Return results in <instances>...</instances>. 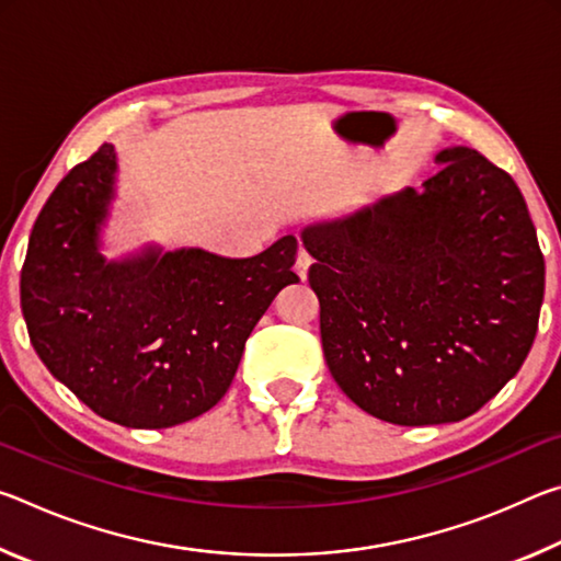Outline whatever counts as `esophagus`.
Wrapping results in <instances>:
<instances>
[{"label":"esophagus","mask_w":561,"mask_h":561,"mask_svg":"<svg viewBox=\"0 0 561 561\" xmlns=\"http://www.w3.org/2000/svg\"><path fill=\"white\" fill-rule=\"evenodd\" d=\"M309 267H311V257L304 250L297 252V262H294V272L299 274V279L309 277Z\"/></svg>","instance_id":"obj_1"}]
</instances>
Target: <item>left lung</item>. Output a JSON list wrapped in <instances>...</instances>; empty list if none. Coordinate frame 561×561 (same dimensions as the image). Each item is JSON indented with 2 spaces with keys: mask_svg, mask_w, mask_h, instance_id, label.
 I'll list each match as a JSON object with an SVG mask.
<instances>
[{
  "mask_svg": "<svg viewBox=\"0 0 561 561\" xmlns=\"http://www.w3.org/2000/svg\"><path fill=\"white\" fill-rule=\"evenodd\" d=\"M435 163L421 193L301 230L331 376L360 411L411 428L495 398L525 364L545 299L515 180L465 146Z\"/></svg>",
  "mask_w": 561,
  "mask_h": 561,
  "instance_id": "left-lung-1",
  "label": "left lung"
}]
</instances>
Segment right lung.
<instances>
[{
  "mask_svg": "<svg viewBox=\"0 0 561 561\" xmlns=\"http://www.w3.org/2000/svg\"><path fill=\"white\" fill-rule=\"evenodd\" d=\"M116 173L103 144L42 207L22 267L24 321L44 366L93 413L173 428L220 401L254 324L299 282L297 237L247 260L150 244L108 262L99 234Z\"/></svg>",
  "mask_w": 561,
  "mask_h": 561,
  "instance_id": "1",
  "label": "right lung"
}]
</instances>
